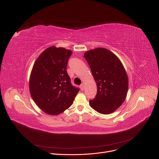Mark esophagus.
<instances>
[{"label": "esophagus", "mask_w": 159, "mask_h": 159, "mask_svg": "<svg viewBox=\"0 0 159 159\" xmlns=\"http://www.w3.org/2000/svg\"><path fill=\"white\" fill-rule=\"evenodd\" d=\"M80 87L81 90H84V88H85L84 84H82L80 85Z\"/></svg>", "instance_id": "1"}]
</instances>
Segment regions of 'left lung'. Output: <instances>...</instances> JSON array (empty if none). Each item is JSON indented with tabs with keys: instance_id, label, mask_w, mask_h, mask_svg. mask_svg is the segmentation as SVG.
<instances>
[{
	"instance_id": "obj_1",
	"label": "left lung",
	"mask_w": 159,
	"mask_h": 159,
	"mask_svg": "<svg viewBox=\"0 0 159 159\" xmlns=\"http://www.w3.org/2000/svg\"><path fill=\"white\" fill-rule=\"evenodd\" d=\"M96 82L98 92L89 101L90 107L104 115L116 110L125 101L128 79L120 59L111 51L98 48L84 53Z\"/></svg>"
}]
</instances>
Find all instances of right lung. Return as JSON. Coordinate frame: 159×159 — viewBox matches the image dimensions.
Here are the masks:
<instances>
[{"label": "right lung", "instance_id": "1", "mask_svg": "<svg viewBox=\"0 0 159 159\" xmlns=\"http://www.w3.org/2000/svg\"><path fill=\"white\" fill-rule=\"evenodd\" d=\"M72 52L50 47L43 51L33 66L30 91L37 106L45 113L57 115L69 108L79 91L66 70Z\"/></svg>", "mask_w": 159, "mask_h": 159}]
</instances>
